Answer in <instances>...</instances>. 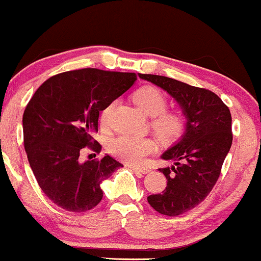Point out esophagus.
<instances>
[{"mask_svg":"<svg viewBox=\"0 0 261 261\" xmlns=\"http://www.w3.org/2000/svg\"><path fill=\"white\" fill-rule=\"evenodd\" d=\"M130 168L133 169L134 171L140 172V174H147V172L150 171L149 169H147V168H139V166H130Z\"/></svg>","mask_w":261,"mask_h":261,"instance_id":"obj_1","label":"esophagus"}]
</instances>
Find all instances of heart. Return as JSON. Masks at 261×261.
<instances>
[{
    "mask_svg": "<svg viewBox=\"0 0 261 261\" xmlns=\"http://www.w3.org/2000/svg\"><path fill=\"white\" fill-rule=\"evenodd\" d=\"M134 102L149 117H153L152 127L164 142L177 140L184 134L186 120L178 112H166L168 99L161 90L154 86H143L134 93ZM112 106H108L100 114V122L107 125ZM155 149L154 140L150 137H137L120 135L109 141L108 150L119 161L128 164H141L147 155Z\"/></svg>",
    "mask_w": 261,
    "mask_h": 261,
    "instance_id": "heart-1",
    "label": "heart"
}]
</instances>
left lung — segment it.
<instances>
[{"mask_svg": "<svg viewBox=\"0 0 261 261\" xmlns=\"http://www.w3.org/2000/svg\"><path fill=\"white\" fill-rule=\"evenodd\" d=\"M139 76L166 91L186 117L184 136L162 155L164 161L174 162L171 168L159 169L168 180L165 190L147 197L161 214L181 215L203 202L220 176L232 144L230 109L209 90L161 75Z\"/></svg>", "mask_w": 261, "mask_h": 261, "instance_id": "obj_1", "label": "left lung"}]
</instances>
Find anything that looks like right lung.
Returning <instances> with one entry per match:
<instances>
[{"mask_svg": "<svg viewBox=\"0 0 261 261\" xmlns=\"http://www.w3.org/2000/svg\"><path fill=\"white\" fill-rule=\"evenodd\" d=\"M135 73L86 68L46 80L28 103L23 115L24 148L42 192L62 209L83 213L103 197L100 184L122 164L109 155L79 162L90 147L99 152L92 135L99 112L133 86Z\"/></svg>", "mask_w": 261, "mask_h": 261, "instance_id": "add662e5", "label": "right lung"}]
</instances>
